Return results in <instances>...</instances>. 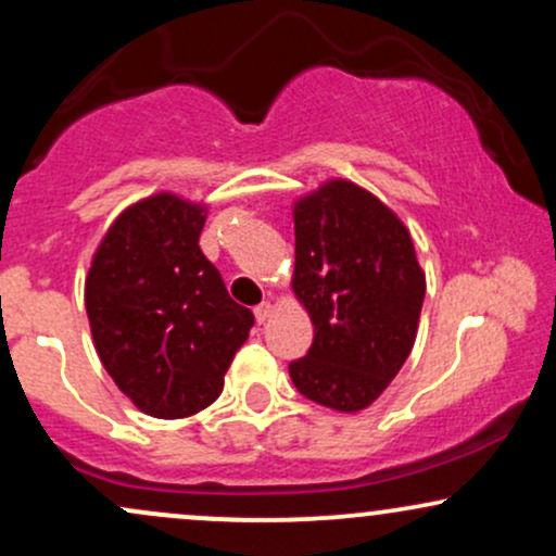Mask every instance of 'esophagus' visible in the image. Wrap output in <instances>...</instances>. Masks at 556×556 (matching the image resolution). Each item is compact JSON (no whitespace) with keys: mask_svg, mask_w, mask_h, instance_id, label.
Listing matches in <instances>:
<instances>
[{"mask_svg":"<svg viewBox=\"0 0 556 556\" xmlns=\"http://www.w3.org/2000/svg\"><path fill=\"white\" fill-rule=\"evenodd\" d=\"M253 314H256L258 324H266V321H269V316L274 314V303H271V300H264V303L256 305V311H253Z\"/></svg>","mask_w":556,"mask_h":556,"instance_id":"esophagus-1","label":"esophagus"}]
</instances>
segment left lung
<instances>
[{"label":"left lung","instance_id":"left-lung-1","mask_svg":"<svg viewBox=\"0 0 556 556\" xmlns=\"http://www.w3.org/2000/svg\"><path fill=\"white\" fill-rule=\"evenodd\" d=\"M292 292L314 321L308 355L290 363L303 397L361 413L410 355L426 274L410 232L371 190L327 180L298 198Z\"/></svg>","mask_w":556,"mask_h":556}]
</instances>
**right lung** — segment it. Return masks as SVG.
Here are the masks:
<instances>
[{"label":"right lung","mask_w":556,"mask_h":556,"mask_svg":"<svg viewBox=\"0 0 556 556\" xmlns=\"http://www.w3.org/2000/svg\"><path fill=\"white\" fill-rule=\"evenodd\" d=\"M206 203L154 193L101 238L86 277V314L106 374L138 410L188 418L225 389L253 314L229 298L198 238Z\"/></svg>","instance_id":"obj_1"}]
</instances>
